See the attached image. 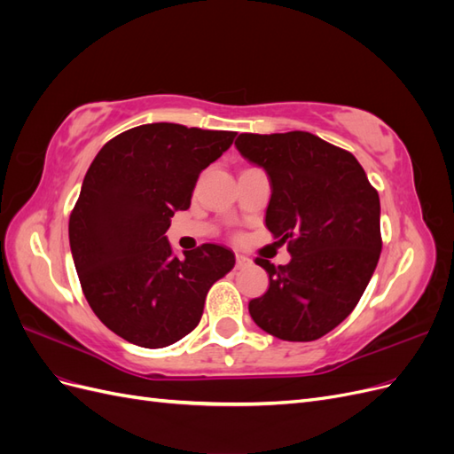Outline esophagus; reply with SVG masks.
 I'll list each match as a JSON object with an SVG mask.
<instances>
[{"label":"esophagus","instance_id":"34e87169","mask_svg":"<svg viewBox=\"0 0 454 454\" xmlns=\"http://www.w3.org/2000/svg\"><path fill=\"white\" fill-rule=\"evenodd\" d=\"M250 263H252V259H250V257H246V255H242V254H239V252H237V269H242V267L250 265Z\"/></svg>","mask_w":454,"mask_h":454}]
</instances>
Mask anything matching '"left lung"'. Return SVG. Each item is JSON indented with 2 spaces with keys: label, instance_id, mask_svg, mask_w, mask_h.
<instances>
[{
  "label": "left lung",
  "instance_id": "left-lung-1",
  "mask_svg": "<svg viewBox=\"0 0 454 454\" xmlns=\"http://www.w3.org/2000/svg\"><path fill=\"white\" fill-rule=\"evenodd\" d=\"M237 149L270 180L265 225L292 261L274 267L269 290L248 310L282 340H316L358 305L382 250L380 202L348 151L303 130L240 134Z\"/></svg>",
  "mask_w": 454,
  "mask_h": 454
}]
</instances>
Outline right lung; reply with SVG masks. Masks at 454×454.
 Wrapping results in <instances>:
<instances>
[{"label": "right lung", "instance_id": "1", "mask_svg": "<svg viewBox=\"0 0 454 454\" xmlns=\"http://www.w3.org/2000/svg\"><path fill=\"white\" fill-rule=\"evenodd\" d=\"M235 136L151 122L109 140L87 170L70 215L75 270L94 314L132 345L162 348L193 332L212 284L235 267L225 246L177 257L164 237Z\"/></svg>", "mask_w": 454, "mask_h": 454}]
</instances>
